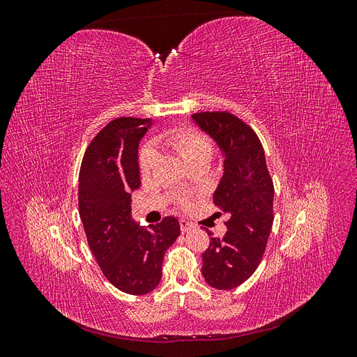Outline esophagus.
<instances>
[{"instance_id": "34e87169", "label": "esophagus", "mask_w": 357, "mask_h": 357, "mask_svg": "<svg viewBox=\"0 0 357 357\" xmlns=\"http://www.w3.org/2000/svg\"><path fill=\"white\" fill-rule=\"evenodd\" d=\"M180 228H181L183 232H189V231H192L193 228H195V226H193V223L181 219V220H180Z\"/></svg>"}]
</instances>
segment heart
Segmentation results:
<instances>
[{"label": "heart", "mask_w": 357, "mask_h": 357, "mask_svg": "<svg viewBox=\"0 0 357 357\" xmlns=\"http://www.w3.org/2000/svg\"><path fill=\"white\" fill-rule=\"evenodd\" d=\"M160 142L167 146H171L172 149H176L186 162L198 156H211L213 146L210 143V139L199 131H197V129H172V131L160 137ZM156 158L158 155L155 152V149L146 147L142 150V153L138 156V165L143 177H147L150 174V171H152L156 162Z\"/></svg>", "instance_id": "b5f03b06"}]
</instances>
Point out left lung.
Returning <instances> with one entry per match:
<instances>
[{
  "label": "left lung",
  "mask_w": 357,
  "mask_h": 357,
  "mask_svg": "<svg viewBox=\"0 0 357 357\" xmlns=\"http://www.w3.org/2000/svg\"><path fill=\"white\" fill-rule=\"evenodd\" d=\"M192 121L220 150L223 176L213 201L229 214L223 238L207 231L211 243L202 253L201 273L211 287L231 290L250 278L262 261L274 222V185L250 126L226 112L197 113Z\"/></svg>",
  "instance_id": "8db88e82"
}]
</instances>
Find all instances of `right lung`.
<instances>
[{
  "label": "right lung",
  "mask_w": 357,
  "mask_h": 357,
  "mask_svg": "<svg viewBox=\"0 0 357 357\" xmlns=\"http://www.w3.org/2000/svg\"><path fill=\"white\" fill-rule=\"evenodd\" d=\"M152 119L119 117L96 135L82 160L79 214L102 274L119 290L146 295L162 278V261L180 235L176 218L139 226L131 193L142 185L138 146Z\"/></svg>",
  "instance_id": "right-lung-1"
}]
</instances>
